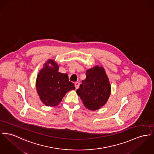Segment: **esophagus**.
Segmentation results:
<instances>
[{
	"label": "esophagus",
	"instance_id": "esophagus-1",
	"mask_svg": "<svg viewBox=\"0 0 154 154\" xmlns=\"http://www.w3.org/2000/svg\"><path fill=\"white\" fill-rule=\"evenodd\" d=\"M75 88L77 89L79 88V83L78 82H75Z\"/></svg>",
	"mask_w": 154,
	"mask_h": 154
}]
</instances>
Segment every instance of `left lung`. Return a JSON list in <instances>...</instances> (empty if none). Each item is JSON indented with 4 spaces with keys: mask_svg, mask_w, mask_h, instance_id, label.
I'll return each mask as SVG.
<instances>
[{
    "mask_svg": "<svg viewBox=\"0 0 154 154\" xmlns=\"http://www.w3.org/2000/svg\"><path fill=\"white\" fill-rule=\"evenodd\" d=\"M86 75L76 93L88 109L97 110L107 102L111 93L110 83L102 66L97 65L87 70Z\"/></svg>",
    "mask_w": 154,
    "mask_h": 154,
    "instance_id": "obj_1",
    "label": "left lung"
}]
</instances>
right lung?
<instances>
[{"label":"right lung","mask_w":154,"mask_h":154,"mask_svg":"<svg viewBox=\"0 0 154 154\" xmlns=\"http://www.w3.org/2000/svg\"><path fill=\"white\" fill-rule=\"evenodd\" d=\"M58 68L54 60H49L37 77V92L46 106H58L66 93L75 89L74 83L69 81L68 75L58 72Z\"/></svg>","instance_id":"1"}]
</instances>
